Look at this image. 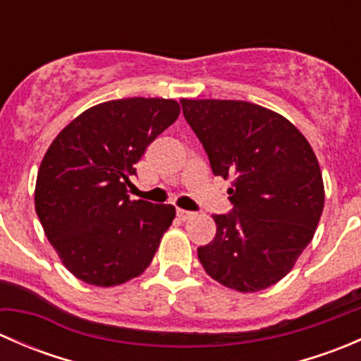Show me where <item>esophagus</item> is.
Segmentation results:
<instances>
[{
    "label": "esophagus",
    "mask_w": 361,
    "mask_h": 361,
    "mask_svg": "<svg viewBox=\"0 0 361 361\" xmlns=\"http://www.w3.org/2000/svg\"><path fill=\"white\" fill-rule=\"evenodd\" d=\"M176 214H178V218H180L181 221H187V220H190L192 216H194V213H192V211H185V209H178Z\"/></svg>",
    "instance_id": "obj_1"
}]
</instances>
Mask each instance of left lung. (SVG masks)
Masks as SVG:
<instances>
[{"label": "left lung", "instance_id": "obj_1", "mask_svg": "<svg viewBox=\"0 0 361 361\" xmlns=\"http://www.w3.org/2000/svg\"><path fill=\"white\" fill-rule=\"evenodd\" d=\"M214 176L232 178V211L213 214L216 235L197 248L204 271L250 293L285 278L311 243L325 204L309 141L279 113L246 101L181 99Z\"/></svg>", "mask_w": 361, "mask_h": 361}]
</instances>
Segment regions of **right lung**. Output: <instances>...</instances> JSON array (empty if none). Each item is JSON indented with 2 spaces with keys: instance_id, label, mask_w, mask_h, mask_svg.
<instances>
[{
  "instance_id": "right-lung-1",
  "label": "right lung",
  "mask_w": 361,
  "mask_h": 361,
  "mask_svg": "<svg viewBox=\"0 0 361 361\" xmlns=\"http://www.w3.org/2000/svg\"><path fill=\"white\" fill-rule=\"evenodd\" d=\"M180 115L174 99L129 97L96 104L47 150L35 207L64 267L94 286H116L150 265L176 216L171 204L130 201L134 164Z\"/></svg>"
}]
</instances>
